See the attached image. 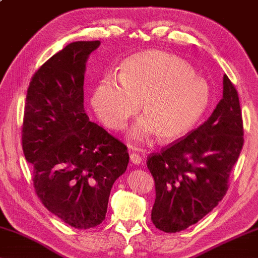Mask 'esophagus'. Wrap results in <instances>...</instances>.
<instances>
[{"label":"esophagus","mask_w":258,"mask_h":258,"mask_svg":"<svg viewBox=\"0 0 258 258\" xmlns=\"http://www.w3.org/2000/svg\"><path fill=\"white\" fill-rule=\"evenodd\" d=\"M130 161H132L134 165H141L142 157L137 153H130Z\"/></svg>","instance_id":"34e87169"}]
</instances>
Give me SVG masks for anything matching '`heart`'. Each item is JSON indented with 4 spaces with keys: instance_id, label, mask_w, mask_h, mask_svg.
Wrapping results in <instances>:
<instances>
[{
    "instance_id": "heart-1",
    "label": "heart",
    "mask_w": 258,
    "mask_h": 258,
    "mask_svg": "<svg viewBox=\"0 0 258 258\" xmlns=\"http://www.w3.org/2000/svg\"><path fill=\"white\" fill-rule=\"evenodd\" d=\"M209 84L187 62L160 50H146L122 62L117 77L107 74L91 94V106L101 123L121 130L141 109L144 115L130 130L143 142L157 135L170 142L188 133L207 109Z\"/></svg>"
}]
</instances>
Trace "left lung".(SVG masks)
Returning a JSON list of instances; mask_svg holds the SVG:
<instances>
[{
  "label": "left lung",
  "instance_id": "left-lung-1",
  "mask_svg": "<svg viewBox=\"0 0 258 258\" xmlns=\"http://www.w3.org/2000/svg\"><path fill=\"white\" fill-rule=\"evenodd\" d=\"M223 99L207 121L148 158L156 185L151 220L166 233L196 224L215 209L243 146V123L236 89L224 75Z\"/></svg>",
  "mask_w": 258,
  "mask_h": 258
}]
</instances>
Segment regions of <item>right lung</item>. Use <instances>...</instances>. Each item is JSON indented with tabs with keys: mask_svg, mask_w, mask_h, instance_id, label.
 I'll return each instance as SVG.
<instances>
[{
	"mask_svg": "<svg viewBox=\"0 0 258 258\" xmlns=\"http://www.w3.org/2000/svg\"><path fill=\"white\" fill-rule=\"evenodd\" d=\"M100 41H75L38 69L27 89L23 151L35 192L48 211L75 228L105 220L114 182L129 162L126 146L89 120L84 75Z\"/></svg>",
	"mask_w": 258,
	"mask_h": 258,
	"instance_id": "right-lung-1",
	"label": "right lung"
}]
</instances>
